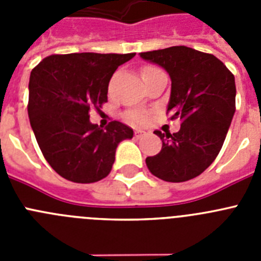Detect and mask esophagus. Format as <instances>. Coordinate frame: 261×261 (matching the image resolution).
<instances>
[{
    "mask_svg": "<svg viewBox=\"0 0 261 261\" xmlns=\"http://www.w3.org/2000/svg\"><path fill=\"white\" fill-rule=\"evenodd\" d=\"M146 135V132H145V130H136L135 132V136L137 138H141V137H144V136Z\"/></svg>",
    "mask_w": 261,
    "mask_h": 261,
    "instance_id": "1",
    "label": "esophagus"
}]
</instances>
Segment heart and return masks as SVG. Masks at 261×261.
Masks as SVG:
<instances>
[{
  "label": "heart",
  "mask_w": 261,
  "mask_h": 261,
  "mask_svg": "<svg viewBox=\"0 0 261 261\" xmlns=\"http://www.w3.org/2000/svg\"><path fill=\"white\" fill-rule=\"evenodd\" d=\"M156 69L158 68H155V66H145V68L142 69L141 73H145V71L156 70ZM124 119H125L128 123L133 124V125H142V124H145L147 121V119H149V115H147V112H145V111L133 110V111H128V112L124 115Z\"/></svg>",
  "instance_id": "heart-1"
}]
</instances>
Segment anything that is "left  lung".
Returning <instances> with one entry per match:
<instances>
[{
    "mask_svg": "<svg viewBox=\"0 0 261 261\" xmlns=\"http://www.w3.org/2000/svg\"><path fill=\"white\" fill-rule=\"evenodd\" d=\"M171 78L167 114L180 120L176 133L155 135L162 140L156 155L147 156L154 176L180 183L199 176L220 153L235 112V78L214 55L186 45L141 52Z\"/></svg>",
    "mask_w": 261,
    "mask_h": 261,
    "instance_id": "8db88e82",
    "label": "left lung"
}]
</instances>
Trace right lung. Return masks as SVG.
<instances>
[{"label": "right lung", "instance_id": "1", "mask_svg": "<svg viewBox=\"0 0 261 261\" xmlns=\"http://www.w3.org/2000/svg\"><path fill=\"white\" fill-rule=\"evenodd\" d=\"M136 53L50 55L32 69L30 124L45 161L66 180L95 183L111 172L120 142L133 129L120 121L90 123V110L107 102L115 70Z\"/></svg>", "mask_w": 261, "mask_h": 261}]
</instances>
